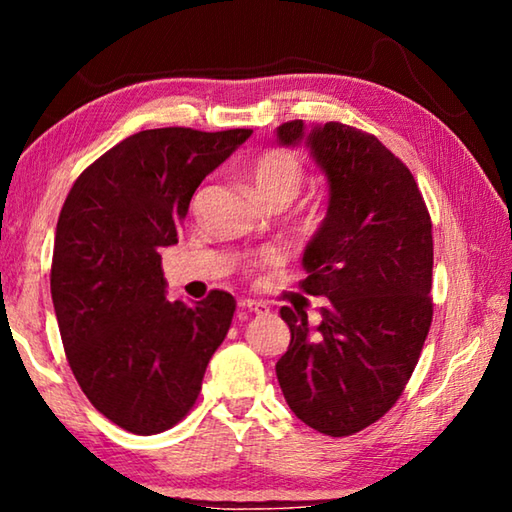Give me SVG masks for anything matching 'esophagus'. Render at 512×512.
Masks as SVG:
<instances>
[{
	"label": "esophagus",
	"instance_id": "esophagus-1",
	"mask_svg": "<svg viewBox=\"0 0 512 512\" xmlns=\"http://www.w3.org/2000/svg\"><path fill=\"white\" fill-rule=\"evenodd\" d=\"M241 311H250V314H268V307L259 300H241L239 302Z\"/></svg>",
	"mask_w": 512,
	"mask_h": 512
}]
</instances>
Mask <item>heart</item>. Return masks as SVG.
<instances>
[{
  "label": "heart",
  "mask_w": 512,
  "mask_h": 512,
  "mask_svg": "<svg viewBox=\"0 0 512 512\" xmlns=\"http://www.w3.org/2000/svg\"><path fill=\"white\" fill-rule=\"evenodd\" d=\"M244 178L257 201L280 210L300 194L305 185V167L298 155L287 149H266L248 162ZM262 262H271V257H264Z\"/></svg>",
  "instance_id": "obj_1"
}]
</instances>
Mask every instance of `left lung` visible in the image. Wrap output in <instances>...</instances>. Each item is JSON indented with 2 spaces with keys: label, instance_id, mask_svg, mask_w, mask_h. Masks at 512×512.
Instances as JSON below:
<instances>
[{
  "label": "left lung",
  "instance_id": "left-lung-1",
  "mask_svg": "<svg viewBox=\"0 0 512 512\" xmlns=\"http://www.w3.org/2000/svg\"><path fill=\"white\" fill-rule=\"evenodd\" d=\"M305 142L329 185L327 216L305 248L300 289L323 296L318 327L282 307L289 350L275 372L291 411L325 436H352L400 400L427 339L431 216L409 167L359 128L302 119L277 128Z\"/></svg>",
  "mask_w": 512,
  "mask_h": 512
}]
</instances>
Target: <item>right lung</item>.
<instances>
[{"label": "right lung", "mask_w": 512, "mask_h": 512, "mask_svg": "<svg viewBox=\"0 0 512 512\" xmlns=\"http://www.w3.org/2000/svg\"><path fill=\"white\" fill-rule=\"evenodd\" d=\"M250 133H135L76 178L60 210L51 300L69 368L94 409L137 436L185 418L230 329V293L167 298L160 248L178 244L196 187Z\"/></svg>", "instance_id": "1"}]
</instances>
